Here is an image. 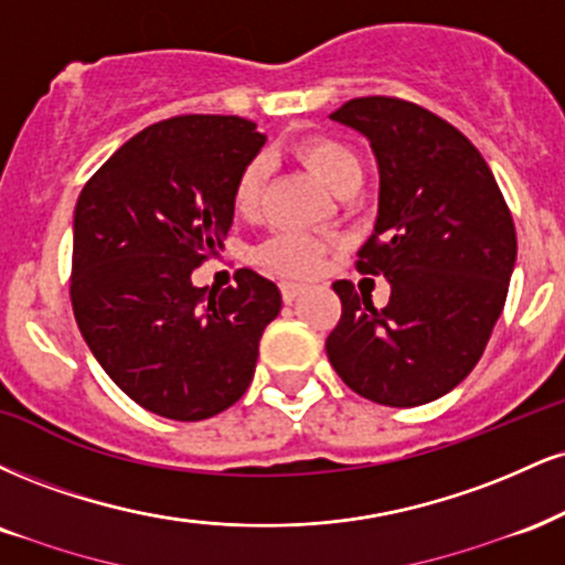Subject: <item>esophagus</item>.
<instances>
[{
  "mask_svg": "<svg viewBox=\"0 0 565 565\" xmlns=\"http://www.w3.org/2000/svg\"><path fill=\"white\" fill-rule=\"evenodd\" d=\"M302 295V287L300 284H281V297H284V302H295L297 297Z\"/></svg>",
  "mask_w": 565,
  "mask_h": 565,
  "instance_id": "1",
  "label": "esophagus"
}]
</instances>
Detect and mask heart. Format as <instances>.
I'll use <instances>...</instances> for the list:
<instances>
[{"mask_svg": "<svg viewBox=\"0 0 565 565\" xmlns=\"http://www.w3.org/2000/svg\"><path fill=\"white\" fill-rule=\"evenodd\" d=\"M291 152L297 154V160H302L312 173L321 179L331 192L348 196L363 183V160L352 149L348 141L337 139L329 134H310L302 136ZM265 162L263 160H249L242 168L239 179L234 183V210L244 217L257 215V210L263 205L265 194ZM323 244L312 239L308 234H297V231H287V234H278L260 249V260L265 268H270L278 276H291V278H308L318 270V265L323 260Z\"/></svg>", "mask_w": 565, "mask_h": 565, "instance_id": "b5f03b06", "label": "heart"}]
</instances>
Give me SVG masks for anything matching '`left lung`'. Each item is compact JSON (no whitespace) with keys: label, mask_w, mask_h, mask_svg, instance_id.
Returning a JSON list of instances; mask_svg holds the SVG:
<instances>
[{"label":"left lung","mask_w":565,"mask_h":565,"mask_svg":"<svg viewBox=\"0 0 565 565\" xmlns=\"http://www.w3.org/2000/svg\"><path fill=\"white\" fill-rule=\"evenodd\" d=\"M369 136L379 160L376 228L360 274L384 276L390 302L342 278V316L326 355L360 397L416 407L455 390L484 352L508 297L515 226L487 160L445 118L397 97H358L331 113Z\"/></svg>","instance_id":"8db88e82"}]
</instances>
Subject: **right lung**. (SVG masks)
<instances>
[{
	"instance_id": "1",
	"label": "right lung",
	"mask_w": 565,
	"mask_h": 565,
	"mask_svg": "<svg viewBox=\"0 0 565 565\" xmlns=\"http://www.w3.org/2000/svg\"><path fill=\"white\" fill-rule=\"evenodd\" d=\"M263 145L239 115H175L128 139L78 196L73 316L107 376L162 418L234 405L281 310L276 284L249 268L223 291L192 284L223 249L234 183Z\"/></svg>"
}]
</instances>
